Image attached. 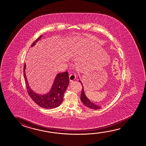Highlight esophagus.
<instances>
[{
    "label": "esophagus",
    "mask_w": 146,
    "mask_h": 146,
    "mask_svg": "<svg viewBox=\"0 0 146 146\" xmlns=\"http://www.w3.org/2000/svg\"><path fill=\"white\" fill-rule=\"evenodd\" d=\"M69 77V80L70 81H73L76 79V75L75 74H70Z\"/></svg>",
    "instance_id": "34e87169"
}]
</instances>
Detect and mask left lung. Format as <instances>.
<instances>
[{
  "instance_id": "obj_1",
  "label": "left lung",
  "mask_w": 146,
  "mask_h": 146,
  "mask_svg": "<svg viewBox=\"0 0 146 146\" xmlns=\"http://www.w3.org/2000/svg\"><path fill=\"white\" fill-rule=\"evenodd\" d=\"M79 81L81 83V84L82 86L83 87L82 91H81V101H82V103H83L84 105L86 106V107H87L88 108L92 109H94V110H98V109H101L100 106L96 105V104H95L93 102H91L86 97L85 94L84 88H83V85H82V82H81V81L80 80H79Z\"/></svg>"
}]
</instances>
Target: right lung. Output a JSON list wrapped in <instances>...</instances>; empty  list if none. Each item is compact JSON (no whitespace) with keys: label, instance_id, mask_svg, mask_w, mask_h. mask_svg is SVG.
<instances>
[{"label":"right lung","instance_id":"add662e5","mask_svg":"<svg viewBox=\"0 0 146 146\" xmlns=\"http://www.w3.org/2000/svg\"><path fill=\"white\" fill-rule=\"evenodd\" d=\"M42 35L40 36L32 43L31 47L35 45L36 42L41 38ZM25 68L26 64L25 63L23 68V75L26 82L27 91L32 100L41 107L45 109H53L60 106L63 100L64 93L69 83L68 72L66 71L58 73L55 78L50 91L45 95H40L35 93L29 86L25 72Z\"/></svg>","mask_w":146,"mask_h":146}]
</instances>
